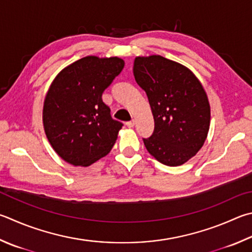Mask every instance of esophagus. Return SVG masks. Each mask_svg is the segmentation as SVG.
Instances as JSON below:
<instances>
[{"label":"esophagus","instance_id":"34e87169","mask_svg":"<svg viewBox=\"0 0 252 252\" xmlns=\"http://www.w3.org/2000/svg\"><path fill=\"white\" fill-rule=\"evenodd\" d=\"M134 125H135V120H131L129 122H126V126H129V127H133Z\"/></svg>","mask_w":252,"mask_h":252}]
</instances>
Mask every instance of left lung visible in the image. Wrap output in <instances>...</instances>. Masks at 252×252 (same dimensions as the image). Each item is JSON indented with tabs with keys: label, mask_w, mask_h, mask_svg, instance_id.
Returning a JSON list of instances; mask_svg holds the SVG:
<instances>
[{
	"label": "left lung",
	"mask_w": 252,
	"mask_h": 252,
	"mask_svg": "<svg viewBox=\"0 0 252 252\" xmlns=\"http://www.w3.org/2000/svg\"><path fill=\"white\" fill-rule=\"evenodd\" d=\"M133 75L154 118L153 134L143 139L146 150L164 165H182L207 138L210 107L206 91L189 68L159 55L136 57Z\"/></svg>",
	"instance_id": "8db88e82"
}]
</instances>
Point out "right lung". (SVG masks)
I'll use <instances>...</instances> for the list:
<instances>
[{
  "mask_svg": "<svg viewBox=\"0 0 252 252\" xmlns=\"http://www.w3.org/2000/svg\"><path fill=\"white\" fill-rule=\"evenodd\" d=\"M123 67L119 57L87 56L55 77L45 97L43 123L63 161L89 166L111 151L123 125L113 120L101 97Z\"/></svg>",
  "mask_w": 252,
  "mask_h": 252,
  "instance_id": "add662e5",
  "label": "right lung"
}]
</instances>
